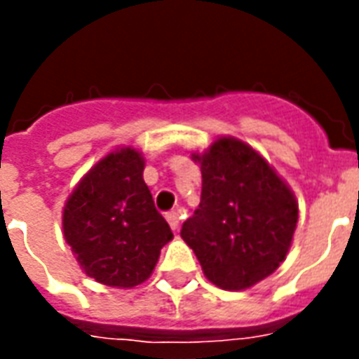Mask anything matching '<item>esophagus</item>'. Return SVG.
Wrapping results in <instances>:
<instances>
[{"mask_svg":"<svg viewBox=\"0 0 359 359\" xmlns=\"http://www.w3.org/2000/svg\"><path fill=\"white\" fill-rule=\"evenodd\" d=\"M165 217H167V221H169V225H171L172 231H179V225H180V211L179 210L169 211Z\"/></svg>","mask_w":359,"mask_h":359,"instance_id":"obj_1","label":"esophagus"}]
</instances>
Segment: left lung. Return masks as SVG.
I'll use <instances>...</instances> for the list:
<instances>
[{"label":"left lung","mask_w":359,"mask_h":359,"mask_svg":"<svg viewBox=\"0 0 359 359\" xmlns=\"http://www.w3.org/2000/svg\"><path fill=\"white\" fill-rule=\"evenodd\" d=\"M192 157L202 169V202L180 236L213 285L250 288L288 254L298 223L296 198L256 149L233 136Z\"/></svg>","instance_id":"obj_1"}]
</instances>
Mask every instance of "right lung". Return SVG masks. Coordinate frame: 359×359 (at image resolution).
Here are the masks:
<instances>
[{"label":"right lung","mask_w":359,"mask_h":359,"mask_svg":"<svg viewBox=\"0 0 359 359\" xmlns=\"http://www.w3.org/2000/svg\"><path fill=\"white\" fill-rule=\"evenodd\" d=\"M142 172L140 151H111L86 172L65 203L67 244L82 271L102 285L133 288L144 283L172 238Z\"/></svg>","instance_id":"add662e5"}]
</instances>
